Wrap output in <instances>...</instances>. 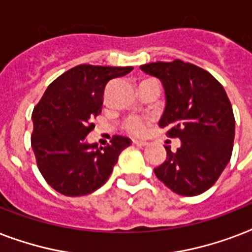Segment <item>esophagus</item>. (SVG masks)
Segmentation results:
<instances>
[{"label":"esophagus","instance_id":"1","mask_svg":"<svg viewBox=\"0 0 252 252\" xmlns=\"http://www.w3.org/2000/svg\"><path fill=\"white\" fill-rule=\"evenodd\" d=\"M132 145L146 146V145H148V142H146V141H141V140H132Z\"/></svg>","mask_w":252,"mask_h":252}]
</instances>
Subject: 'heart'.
<instances>
[{"mask_svg": "<svg viewBox=\"0 0 252 252\" xmlns=\"http://www.w3.org/2000/svg\"><path fill=\"white\" fill-rule=\"evenodd\" d=\"M146 122L138 118H130L126 122V129L133 134H142L145 132Z\"/></svg>", "mask_w": 252, "mask_h": 252, "instance_id": "b5f03b06", "label": "heart"}]
</instances>
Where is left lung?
<instances>
[{
	"mask_svg": "<svg viewBox=\"0 0 252 252\" xmlns=\"http://www.w3.org/2000/svg\"><path fill=\"white\" fill-rule=\"evenodd\" d=\"M140 68L163 85L166 107L158 124L182 141L175 153L165 146L167 158L154 174L175 193L200 195L217 182L233 152L235 120L226 91L211 73L182 60Z\"/></svg>",
	"mask_w": 252,
	"mask_h": 252,
	"instance_id": "8db88e82",
	"label": "left lung"
}]
</instances>
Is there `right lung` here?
Instances as JSON below:
<instances>
[{
  "instance_id": "add662e5",
  "label": "right lung",
  "mask_w": 252,
  "mask_h": 252,
  "mask_svg": "<svg viewBox=\"0 0 252 252\" xmlns=\"http://www.w3.org/2000/svg\"><path fill=\"white\" fill-rule=\"evenodd\" d=\"M132 66L78 65L57 77L32 111L31 146L45 182L65 196L96 191L110 178L119 154L130 140L114 136L98 148L87 144L93 119L102 112L107 84L126 76Z\"/></svg>"
}]
</instances>
